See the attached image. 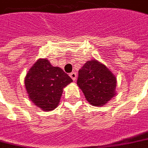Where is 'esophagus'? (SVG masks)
Returning <instances> with one entry per match:
<instances>
[{"label":"esophagus","instance_id":"34e87169","mask_svg":"<svg viewBox=\"0 0 148 148\" xmlns=\"http://www.w3.org/2000/svg\"><path fill=\"white\" fill-rule=\"evenodd\" d=\"M69 75H70V77L73 79L74 81H75V79H76V77H77V74H76L75 73H71Z\"/></svg>","mask_w":148,"mask_h":148}]
</instances>
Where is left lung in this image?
<instances>
[{
	"mask_svg": "<svg viewBox=\"0 0 148 148\" xmlns=\"http://www.w3.org/2000/svg\"><path fill=\"white\" fill-rule=\"evenodd\" d=\"M77 85L87 102L95 106H105L117 95L116 76L95 59L87 61L79 70Z\"/></svg>",
	"mask_w": 148,
	"mask_h": 148,
	"instance_id": "left-lung-1",
	"label": "left lung"
}]
</instances>
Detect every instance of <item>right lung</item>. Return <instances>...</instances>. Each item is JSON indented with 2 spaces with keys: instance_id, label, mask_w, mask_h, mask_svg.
Masks as SVG:
<instances>
[{
  "instance_id": "right-lung-1",
  "label": "right lung",
  "mask_w": 148,
  "mask_h": 148,
  "mask_svg": "<svg viewBox=\"0 0 148 148\" xmlns=\"http://www.w3.org/2000/svg\"><path fill=\"white\" fill-rule=\"evenodd\" d=\"M72 82L68 74L59 67L52 66L46 58L38 59L24 78L29 99L46 112L58 107L63 89Z\"/></svg>"
}]
</instances>
